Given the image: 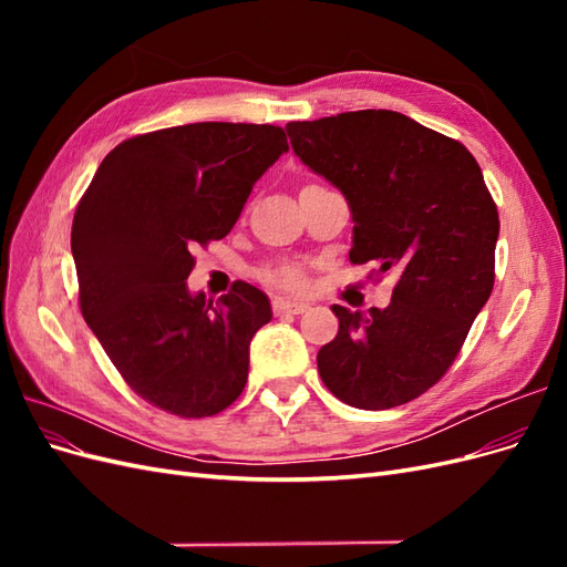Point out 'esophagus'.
<instances>
[{"label":"esophagus","instance_id":"34e87169","mask_svg":"<svg viewBox=\"0 0 567 567\" xmlns=\"http://www.w3.org/2000/svg\"><path fill=\"white\" fill-rule=\"evenodd\" d=\"M271 307H274V315H302V312L310 310V305H307V302L286 300V298H274Z\"/></svg>","mask_w":567,"mask_h":567}]
</instances>
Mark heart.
Returning a JSON list of instances; mask_svg holds the SVG:
<instances>
[{
    "instance_id": "b5f03b06",
    "label": "heart",
    "mask_w": 567,
    "mask_h": 567,
    "mask_svg": "<svg viewBox=\"0 0 567 567\" xmlns=\"http://www.w3.org/2000/svg\"><path fill=\"white\" fill-rule=\"evenodd\" d=\"M260 281H265L271 288L288 290V293H302V290H307V286H310L307 269L300 262L269 265L260 271Z\"/></svg>"
}]
</instances>
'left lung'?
<instances>
[{
    "mask_svg": "<svg viewBox=\"0 0 567 567\" xmlns=\"http://www.w3.org/2000/svg\"><path fill=\"white\" fill-rule=\"evenodd\" d=\"M296 156L346 196L350 262L394 269L385 310L333 305L338 336L317 354L323 385L357 409H392L433 388L494 286L499 213L471 151L394 111L288 123Z\"/></svg>",
    "mask_w": 567,
    "mask_h": 567,
    "instance_id": "8db88e82",
    "label": "left lung"
}]
</instances>
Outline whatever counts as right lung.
Here are the masks:
<instances>
[{
  "mask_svg": "<svg viewBox=\"0 0 567 567\" xmlns=\"http://www.w3.org/2000/svg\"><path fill=\"white\" fill-rule=\"evenodd\" d=\"M286 151L274 125L140 134L109 153L78 205L71 248L82 317L125 383L167 414L215 416L246 388L269 298L238 281L213 305L186 279L192 250L231 231L255 182Z\"/></svg>",
  "mask_w": 567,
  "mask_h": 567,
  "instance_id": "right-lung-1",
  "label": "right lung"
}]
</instances>
